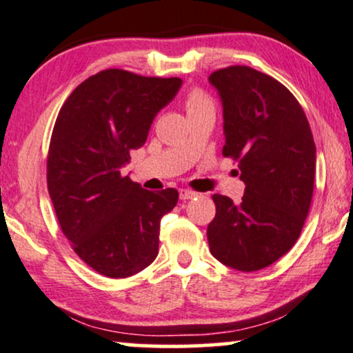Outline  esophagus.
I'll return each mask as SVG.
<instances>
[{"mask_svg":"<svg viewBox=\"0 0 353 353\" xmlns=\"http://www.w3.org/2000/svg\"><path fill=\"white\" fill-rule=\"evenodd\" d=\"M196 194L194 191H190V190H181L180 191V199H183V201H188V199H193V198H196Z\"/></svg>","mask_w":353,"mask_h":353,"instance_id":"esophagus-1","label":"esophagus"}]
</instances>
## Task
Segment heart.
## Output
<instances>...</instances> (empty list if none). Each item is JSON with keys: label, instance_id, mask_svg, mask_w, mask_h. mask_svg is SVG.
Returning <instances> with one entry per match:
<instances>
[{"label": "heart", "instance_id": "heart-1", "mask_svg": "<svg viewBox=\"0 0 353 353\" xmlns=\"http://www.w3.org/2000/svg\"><path fill=\"white\" fill-rule=\"evenodd\" d=\"M209 103V100L204 97L201 92H191L190 97L186 100V107L193 108V107H199V105H205Z\"/></svg>", "mask_w": 353, "mask_h": 353}]
</instances>
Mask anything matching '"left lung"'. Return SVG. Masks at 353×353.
<instances>
[{"label":"left lung","mask_w":353,"mask_h":353,"mask_svg":"<svg viewBox=\"0 0 353 353\" xmlns=\"http://www.w3.org/2000/svg\"><path fill=\"white\" fill-rule=\"evenodd\" d=\"M222 103V154L238 160L240 203L214 194L210 253L241 272L259 271L299 240L313 196L316 148L310 123L290 90L248 66L209 76Z\"/></svg>","instance_id":"left-lung-1"}]
</instances>
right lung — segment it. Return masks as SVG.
<instances>
[{"instance_id": "obj_1", "label": "right lung", "mask_w": 353, "mask_h": 353, "mask_svg": "<svg viewBox=\"0 0 353 353\" xmlns=\"http://www.w3.org/2000/svg\"><path fill=\"white\" fill-rule=\"evenodd\" d=\"M181 84L180 77L105 70L77 85L58 113L48 193L76 254L105 277L134 276L159 254L160 221L176 205L178 191L144 190L121 168Z\"/></svg>"}]
</instances>
